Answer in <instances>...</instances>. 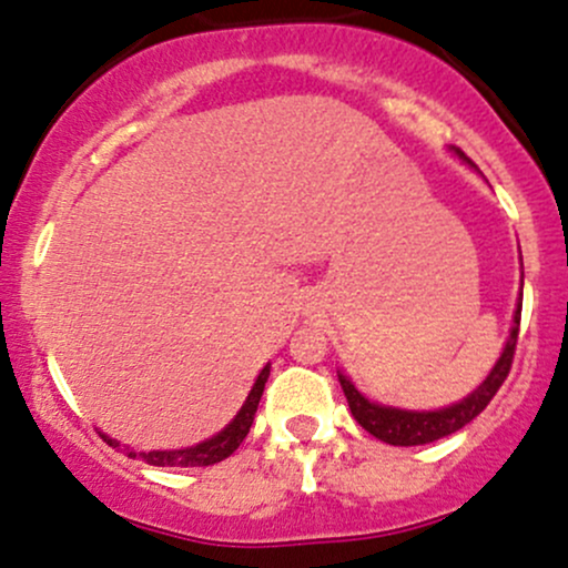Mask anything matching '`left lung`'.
Returning a JSON list of instances; mask_svg holds the SVG:
<instances>
[{"label": "left lung", "instance_id": "left-lung-1", "mask_svg": "<svg viewBox=\"0 0 568 568\" xmlns=\"http://www.w3.org/2000/svg\"><path fill=\"white\" fill-rule=\"evenodd\" d=\"M450 150H454V155H458V161L473 165V161L462 150H456V146H450ZM520 308H524V282H520L518 308L513 314V329H509V337L505 348H501L499 359H496V365L490 367L486 381L473 394H467V397L448 407H437V410H405V407L373 403V399H367L354 386V381L348 375H343L337 369V381H341L343 394H346L348 407H352V416L359 422L362 429H367L369 435L384 439L388 445H426L454 435L462 426H467L473 418L480 416L486 410V405L494 399V394L499 392V386L505 384L509 367H513L515 343H518Z\"/></svg>", "mask_w": 568, "mask_h": 568}]
</instances>
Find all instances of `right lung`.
I'll use <instances>...</instances> for the list:
<instances>
[{
	"label": "right lung",
	"mask_w": 568,
	"mask_h": 568,
	"mask_svg": "<svg viewBox=\"0 0 568 568\" xmlns=\"http://www.w3.org/2000/svg\"><path fill=\"white\" fill-rule=\"evenodd\" d=\"M267 375H271V362L260 369L257 381H254L250 397L244 399L241 410L235 413L233 422L225 426V429L216 432L214 437L203 439L199 445H190V448H176V450H133L129 445H123V450L131 458H142V462L152 464V467H209V464L222 462L244 443V437L250 435V426L254 422V413H257L260 397H263V388ZM112 448H120L118 439H112L110 435H101Z\"/></svg>",
	"instance_id": "add662e5"
}]
</instances>
